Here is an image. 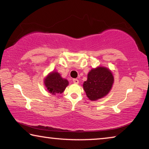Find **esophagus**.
<instances>
[{"instance_id": "obj_1", "label": "esophagus", "mask_w": 149, "mask_h": 149, "mask_svg": "<svg viewBox=\"0 0 149 149\" xmlns=\"http://www.w3.org/2000/svg\"><path fill=\"white\" fill-rule=\"evenodd\" d=\"M73 82H74L75 84H77L78 83H79V80H78L77 79H73Z\"/></svg>"}]
</instances>
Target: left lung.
<instances>
[{"label":"left lung","instance_id":"obj_1","mask_svg":"<svg viewBox=\"0 0 149 149\" xmlns=\"http://www.w3.org/2000/svg\"><path fill=\"white\" fill-rule=\"evenodd\" d=\"M114 84V77L109 69L97 67L92 69L84 83V89L91 100L101 99L108 95Z\"/></svg>","mask_w":149,"mask_h":149}]
</instances>
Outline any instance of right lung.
Listing matches in <instances>:
<instances>
[{
    "label": "right lung",
    "instance_id": "1",
    "mask_svg": "<svg viewBox=\"0 0 149 149\" xmlns=\"http://www.w3.org/2000/svg\"><path fill=\"white\" fill-rule=\"evenodd\" d=\"M44 84L48 91L52 95H56L64 92L69 83L67 79L62 78L59 73L52 72L45 77Z\"/></svg>",
    "mask_w": 149,
    "mask_h": 149
}]
</instances>
